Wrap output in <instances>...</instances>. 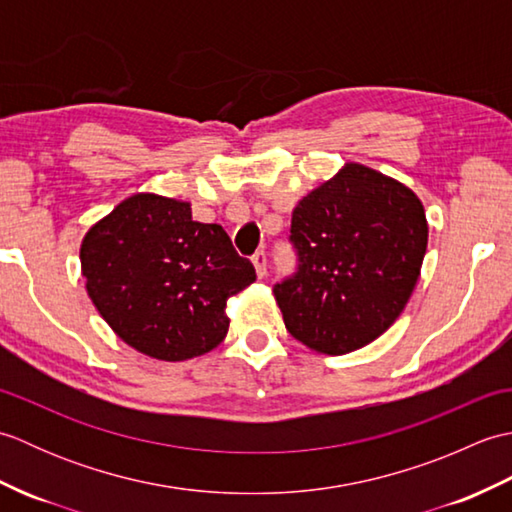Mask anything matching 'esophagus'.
I'll return each instance as SVG.
<instances>
[{
  "label": "esophagus",
  "mask_w": 512,
  "mask_h": 512,
  "mask_svg": "<svg viewBox=\"0 0 512 512\" xmlns=\"http://www.w3.org/2000/svg\"><path fill=\"white\" fill-rule=\"evenodd\" d=\"M266 253L264 250H257V253L253 255V266H255V273H257V277L262 279V277H266Z\"/></svg>",
  "instance_id": "esophagus-1"
}]
</instances>
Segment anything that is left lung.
<instances>
[{
	"instance_id": "obj_1",
	"label": "left lung",
	"mask_w": 512,
	"mask_h": 512,
	"mask_svg": "<svg viewBox=\"0 0 512 512\" xmlns=\"http://www.w3.org/2000/svg\"><path fill=\"white\" fill-rule=\"evenodd\" d=\"M427 237L416 193L347 162L292 211L297 273L273 288L288 332L330 356L378 339L418 284Z\"/></svg>"
}]
</instances>
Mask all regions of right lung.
I'll return each instance as SVG.
<instances>
[{
    "label": "right lung",
    "mask_w": 512,
    "mask_h": 512,
    "mask_svg": "<svg viewBox=\"0 0 512 512\" xmlns=\"http://www.w3.org/2000/svg\"><path fill=\"white\" fill-rule=\"evenodd\" d=\"M92 303L129 347L158 361H187L224 341L226 301L255 281L220 224L191 217V204L136 193L81 242Z\"/></svg>",
    "instance_id": "obj_1"
}]
</instances>
